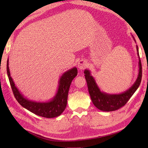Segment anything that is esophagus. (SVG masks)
<instances>
[{"label":"esophagus","instance_id":"obj_1","mask_svg":"<svg viewBox=\"0 0 148 148\" xmlns=\"http://www.w3.org/2000/svg\"><path fill=\"white\" fill-rule=\"evenodd\" d=\"M87 66V63L85 60H80L79 62H78V64H77V67L81 70H83V69H85Z\"/></svg>","mask_w":148,"mask_h":148}]
</instances>
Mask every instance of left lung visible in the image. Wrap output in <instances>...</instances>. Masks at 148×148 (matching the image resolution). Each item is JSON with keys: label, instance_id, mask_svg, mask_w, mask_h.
Here are the masks:
<instances>
[{"label": "left lung", "instance_id": "left-lung-1", "mask_svg": "<svg viewBox=\"0 0 148 148\" xmlns=\"http://www.w3.org/2000/svg\"><path fill=\"white\" fill-rule=\"evenodd\" d=\"M134 39L136 41L134 38ZM136 48L137 55L139 56V74L136 82L126 92L119 94H108L101 92L99 86H97L95 79L91 75L90 71L87 69L84 71L91 99L94 106L100 111L107 112L113 111L122 108L126 104L128 100L139 88L142 79V65H141L137 46Z\"/></svg>", "mask_w": 148, "mask_h": 148}]
</instances>
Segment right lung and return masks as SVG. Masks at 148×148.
Here are the masks:
<instances>
[{"instance_id":"obj_1","label":"right lung","mask_w":148,"mask_h":148,"mask_svg":"<svg viewBox=\"0 0 148 148\" xmlns=\"http://www.w3.org/2000/svg\"><path fill=\"white\" fill-rule=\"evenodd\" d=\"M7 73L12 91L15 99L24 108L37 116L51 118L57 117L64 111L67 103L69 90L72 81L77 76V69L74 67L63 74L59 81L58 91L55 96L49 102H37L25 98L18 90L11 77L9 69V60L7 61Z\"/></svg>"}]
</instances>
